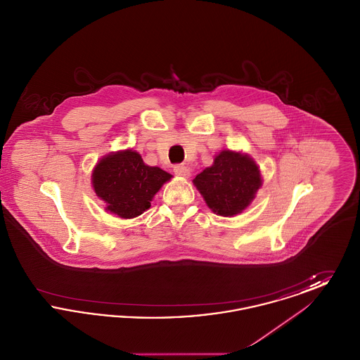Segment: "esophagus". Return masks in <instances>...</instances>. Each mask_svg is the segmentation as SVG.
Listing matches in <instances>:
<instances>
[{
    "instance_id": "obj_1",
    "label": "esophagus",
    "mask_w": 360,
    "mask_h": 360,
    "mask_svg": "<svg viewBox=\"0 0 360 360\" xmlns=\"http://www.w3.org/2000/svg\"><path fill=\"white\" fill-rule=\"evenodd\" d=\"M174 172L176 175H179V176H185V178L190 176V169H188V166H185V165L174 166Z\"/></svg>"
}]
</instances>
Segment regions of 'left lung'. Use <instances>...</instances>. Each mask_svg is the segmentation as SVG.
<instances>
[{
    "label": "left lung",
    "mask_w": 360,
    "mask_h": 360,
    "mask_svg": "<svg viewBox=\"0 0 360 360\" xmlns=\"http://www.w3.org/2000/svg\"><path fill=\"white\" fill-rule=\"evenodd\" d=\"M193 184L213 213L232 217L252 202L262 186V175L252 158L224 150L210 167L193 179Z\"/></svg>",
    "instance_id": "obj_1"
}]
</instances>
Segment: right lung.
Returning a JSON list of instances; mask_svg holds the SVG:
<instances>
[{
  "instance_id": "1",
  "label": "right lung",
  "mask_w": 360,
  "mask_h": 360,
  "mask_svg": "<svg viewBox=\"0 0 360 360\" xmlns=\"http://www.w3.org/2000/svg\"><path fill=\"white\" fill-rule=\"evenodd\" d=\"M172 174L147 166L140 154L124 150L103 156L91 174V185L105 210L121 219H134L146 212L159 188Z\"/></svg>"
}]
</instances>
